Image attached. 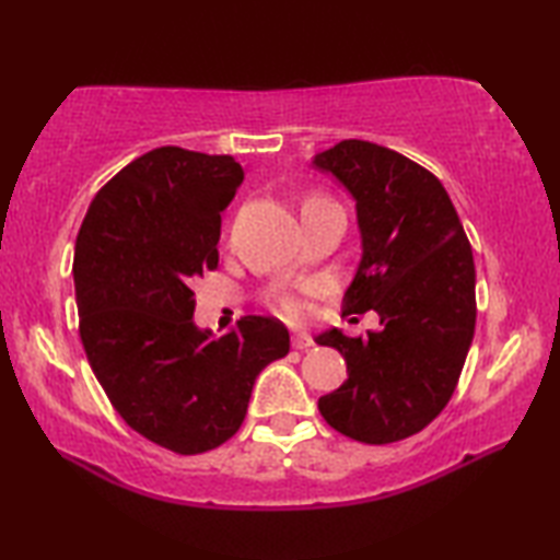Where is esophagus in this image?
Segmentation results:
<instances>
[{"mask_svg":"<svg viewBox=\"0 0 560 560\" xmlns=\"http://www.w3.org/2000/svg\"><path fill=\"white\" fill-rule=\"evenodd\" d=\"M291 346L299 350H306L314 346V338H311V334H306V330H296V334L291 336Z\"/></svg>","mask_w":560,"mask_h":560,"instance_id":"esophagus-1","label":"esophagus"}]
</instances>
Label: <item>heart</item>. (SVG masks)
<instances>
[{
  "label": "heart",
  "mask_w": 560,
  "mask_h": 560,
  "mask_svg": "<svg viewBox=\"0 0 560 560\" xmlns=\"http://www.w3.org/2000/svg\"><path fill=\"white\" fill-rule=\"evenodd\" d=\"M283 311H287V314H299V311H301V306H299V303L296 301H283Z\"/></svg>",
  "instance_id": "obj_1"
}]
</instances>
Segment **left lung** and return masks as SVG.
<instances>
[{"label":"left lung","instance_id":"left-lung-1","mask_svg":"<svg viewBox=\"0 0 560 560\" xmlns=\"http://www.w3.org/2000/svg\"><path fill=\"white\" fill-rule=\"evenodd\" d=\"M353 197L360 261L346 314L377 311L381 330L316 336L340 350L348 381L318 400L330 428L350 440L387 444L438 417L467 360L477 301L474 257L447 189L390 148L340 140L311 158Z\"/></svg>","mask_w":560,"mask_h":560}]
</instances>
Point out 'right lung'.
Instances as JSON below:
<instances>
[{"label": "right lung", "mask_w": 560, "mask_h": 560, "mask_svg": "<svg viewBox=\"0 0 560 560\" xmlns=\"http://www.w3.org/2000/svg\"><path fill=\"white\" fill-rule=\"evenodd\" d=\"M242 179L232 155L155 148L93 197L75 240L91 371L132 430L177 454L230 440L257 375L289 353L277 318L244 316L224 336L192 318V281L220 261L222 212Z\"/></svg>", "instance_id": "1"}]
</instances>
